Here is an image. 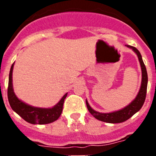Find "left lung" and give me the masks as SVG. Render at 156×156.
<instances>
[{"instance_id": "left-lung-1", "label": "left lung", "mask_w": 156, "mask_h": 156, "mask_svg": "<svg viewBox=\"0 0 156 156\" xmlns=\"http://www.w3.org/2000/svg\"><path fill=\"white\" fill-rule=\"evenodd\" d=\"M126 47L133 49V51L137 55L139 62H140L141 71H142V81H141L140 89L136 98L130 104L128 105L126 107L119 110V111L114 112H111V113H100L98 112L94 111L90 108L87 101H86L87 107L88 111L90 112V113L94 118H96L98 120L102 121V122H109V123H118V122H124V121L129 119L131 116H133V115H134L137 112H138L141 108V107L144 105V101H145L146 93H147V85H148V74H147L146 67L144 64L141 55H140V53L137 48L133 46H130V45H126Z\"/></svg>"}]
</instances>
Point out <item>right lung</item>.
I'll use <instances>...</instances> for the list:
<instances>
[{"instance_id":"right-lung-1","label":"right lung","mask_w":156,"mask_h":156,"mask_svg":"<svg viewBox=\"0 0 156 156\" xmlns=\"http://www.w3.org/2000/svg\"><path fill=\"white\" fill-rule=\"evenodd\" d=\"M14 63L11 67L9 73L8 87V98L12 109L19 114L24 120L32 124H48L57 120L61 115L63 108L64 101L67 96V93L62 97L58 103L51 108H41L32 107L25 104L18 99L12 88V70Z\"/></svg>"}]
</instances>
